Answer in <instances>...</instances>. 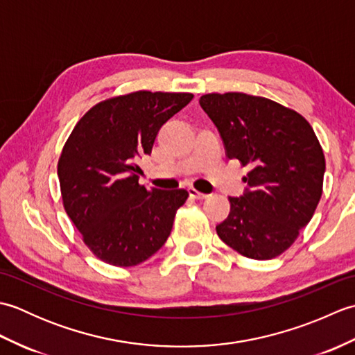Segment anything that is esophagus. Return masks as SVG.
Here are the masks:
<instances>
[{
  "label": "esophagus",
  "mask_w": 355,
  "mask_h": 355,
  "mask_svg": "<svg viewBox=\"0 0 355 355\" xmlns=\"http://www.w3.org/2000/svg\"><path fill=\"white\" fill-rule=\"evenodd\" d=\"M189 195H191V198H195V200H205L209 197V195L201 193L197 189H193V187H189Z\"/></svg>",
  "instance_id": "1"
}]
</instances>
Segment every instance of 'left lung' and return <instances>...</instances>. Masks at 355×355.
Here are the masks:
<instances>
[{
	"mask_svg": "<svg viewBox=\"0 0 355 355\" xmlns=\"http://www.w3.org/2000/svg\"><path fill=\"white\" fill-rule=\"evenodd\" d=\"M200 105L220 131L225 155L250 169L243 178L247 192L229 198L218 236L245 258L273 259L293 245L320 201L319 139L304 116L267 97L210 93Z\"/></svg>",
	"mask_w": 355,
	"mask_h": 355,
	"instance_id": "1",
	"label": "left lung"
}]
</instances>
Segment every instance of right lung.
<instances>
[{
	"label": "right lung",
	"instance_id": "right-lung-1",
	"mask_svg": "<svg viewBox=\"0 0 355 355\" xmlns=\"http://www.w3.org/2000/svg\"><path fill=\"white\" fill-rule=\"evenodd\" d=\"M191 93L132 92L89 108L73 128L58 162L62 205L84 244L101 261L134 267L169 238L189 193L146 191L137 158L150 154L162 125Z\"/></svg>",
	"mask_w": 355,
	"mask_h": 355
}]
</instances>
